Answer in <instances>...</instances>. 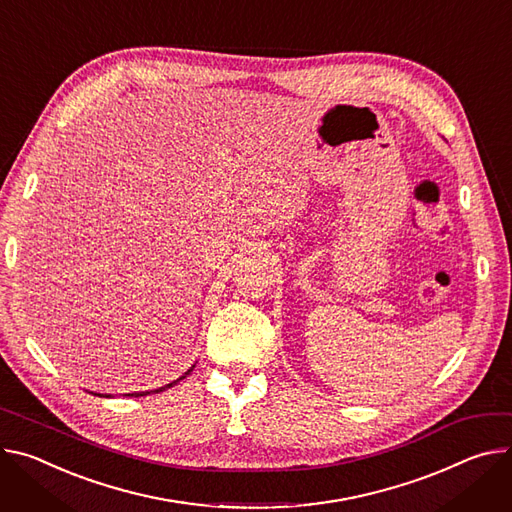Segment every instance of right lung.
Returning <instances> with one entry per match:
<instances>
[{
  "label": "right lung",
  "mask_w": 512,
  "mask_h": 512,
  "mask_svg": "<svg viewBox=\"0 0 512 512\" xmlns=\"http://www.w3.org/2000/svg\"><path fill=\"white\" fill-rule=\"evenodd\" d=\"M194 369V365L188 369V371H185V374L181 376V378H177L175 382H171V384H167V386H163V388H159V390H151V392H163L165 388H171V386H175L179 380H183L185 376H190V371ZM151 392H134V394H124V396H134V398H138V396H147V394H151ZM96 396H102V394H96ZM106 398H110V394H106Z\"/></svg>",
  "instance_id": "1"
}]
</instances>
